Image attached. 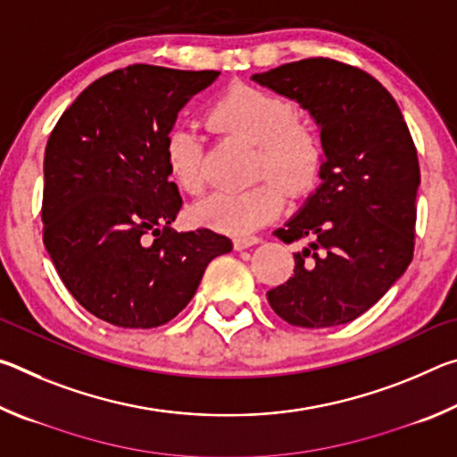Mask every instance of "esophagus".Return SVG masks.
<instances>
[{
	"label": "esophagus",
	"mask_w": 457,
	"mask_h": 457,
	"mask_svg": "<svg viewBox=\"0 0 457 457\" xmlns=\"http://www.w3.org/2000/svg\"><path fill=\"white\" fill-rule=\"evenodd\" d=\"M260 242L262 239L256 236H239L234 239V245H236V250H245V247H252Z\"/></svg>",
	"instance_id": "1"
}]
</instances>
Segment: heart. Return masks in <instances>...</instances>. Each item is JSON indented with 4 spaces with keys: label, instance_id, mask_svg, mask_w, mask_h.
<instances>
[{
    "label": "heart",
    "instance_id": "1",
    "mask_svg": "<svg viewBox=\"0 0 457 457\" xmlns=\"http://www.w3.org/2000/svg\"><path fill=\"white\" fill-rule=\"evenodd\" d=\"M292 117L288 100L253 87L231 88L212 106V125L256 145V173H270L278 181L262 179L242 191L212 193L193 210L201 223L228 234H247L280 212V184L288 191H300L312 183L322 161L319 135L308 122ZM165 157L177 185L199 193L204 187L199 137L173 129L165 143Z\"/></svg>",
    "mask_w": 457,
    "mask_h": 457
}]
</instances>
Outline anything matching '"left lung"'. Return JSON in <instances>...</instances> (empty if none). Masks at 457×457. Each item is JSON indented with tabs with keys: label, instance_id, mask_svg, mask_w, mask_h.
<instances>
[{
	"label": "left lung",
	"instance_id": "left-lung-1",
	"mask_svg": "<svg viewBox=\"0 0 457 457\" xmlns=\"http://www.w3.org/2000/svg\"><path fill=\"white\" fill-rule=\"evenodd\" d=\"M252 80L311 114L322 145L320 185L274 231L282 242L308 244L268 303L294 327L346 324L377 304L413 258V138L395 98L359 68L308 58Z\"/></svg>",
	"mask_w": 457,
	"mask_h": 457
}]
</instances>
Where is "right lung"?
Listing matches in <instances>:
<instances>
[{"label": "right lung", "instance_id": "right-lung-1", "mask_svg": "<svg viewBox=\"0 0 457 457\" xmlns=\"http://www.w3.org/2000/svg\"><path fill=\"white\" fill-rule=\"evenodd\" d=\"M218 76L122 68L82 90L52 130L44 245L66 288L100 320L167 324L195 296L207 264L234 247L212 229H171L183 201L169 179L167 137L181 108Z\"/></svg>", "mask_w": 457, "mask_h": 457}]
</instances>
